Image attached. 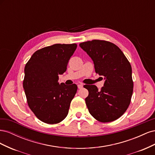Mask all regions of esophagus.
<instances>
[{
  "mask_svg": "<svg viewBox=\"0 0 155 155\" xmlns=\"http://www.w3.org/2000/svg\"><path fill=\"white\" fill-rule=\"evenodd\" d=\"M83 84H79V85H78V88H79V89H81V88H83Z\"/></svg>",
  "mask_w": 155,
  "mask_h": 155,
  "instance_id": "34e87169",
  "label": "esophagus"
}]
</instances>
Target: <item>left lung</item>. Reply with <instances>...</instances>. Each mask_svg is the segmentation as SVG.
I'll list each match as a JSON object with an SVG mask.
<instances>
[{
    "mask_svg": "<svg viewBox=\"0 0 155 155\" xmlns=\"http://www.w3.org/2000/svg\"><path fill=\"white\" fill-rule=\"evenodd\" d=\"M79 46L92 59L96 72L105 79L100 91L96 85L86 87L88 96L85 102L89 112L103 123L118 119L127 109L133 95L132 68L129 61L122 51L109 41H88Z\"/></svg>",
    "mask_w": 155,
    "mask_h": 155,
    "instance_id": "obj_1",
    "label": "left lung"
}]
</instances>
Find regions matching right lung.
Returning a JSON list of instances; mask_svg holds the SVG:
<instances>
[{"label": "right lung", "mask_w": 155, "mask_h": 155, "mask_svg": "<svg viewBox=\"0 0 155 155\" xmlns=\"http://www.w3.org/2000/svg\"><path fill=\"white\" fill-rule=\"evenodd\" d=\"M76 44H55L37 50L26 64L23 88L28 105L44 123L55 124L66 118L76 94V84L58 83L67 70Z\"/></svg>", "instance_id": "right-lung-1"}]
</instances>
